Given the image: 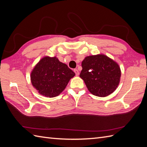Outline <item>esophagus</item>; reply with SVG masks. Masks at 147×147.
<instances>
[{"mask_svg": "<svg viewBox=\"0 0 147 147\" xmlns=\"http://www.w3.org/2000/svg\"><path fill=\"white\" fill-rule=\"evenodd\" d=\"M74 72L75 73V75H77V76H78V75H79V71L77 70V69H74Z\"/></svg>", "mask_w": 147, "mask_h": 147, "instance_id": "esophagus-1", "label": "esophagus"}]
</instances>
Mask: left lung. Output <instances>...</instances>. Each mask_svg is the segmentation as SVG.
<instances>
[{
  "label": "left lung",
  "mask_w": 147,
  "mask_h": 147,
  "mask_svg": "<svg viewBox=\"0 0 147 147\" xmlns=\"http://www.w3.org/2000/svg\"><path fill=\"white\" fill-rule=\"evenodd\" d=\"M80 77L93 95L106 97L113 92L120 82L118 64L103 54L86 56L82 63Z\"/></svg>",
  "instance_id": "obj_1"
}]
</instances>
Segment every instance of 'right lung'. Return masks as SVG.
I'll list each match as a JSON object with an SVG mask.
<instances>
[{"label":"right lung","instance_id":"right-lung-1","mask_svg":"<svg viewBox=\"0 0 147 147\" xmlns=\"http://www.w3.org/2000/svg\"><path fill=\"white\" fill-rule=\"evenodd\" d=\"M75 74L57 57L44 56L30 73L32 86L40 94L47 97L59 96Z\"/></svg>","mask_w":147,"mask_h":147}]
</instances>
